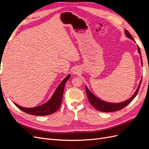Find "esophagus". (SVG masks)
<instances>
[{"label": "esophagus", "instance_id": "1", "mask_svg": "<svg viewBox=\"0 0 149 149\" xmlns=\"http://www.w3.org/2000/svg\"><path fill=\"white\" fill-rule=\"evenodd\" d=\"M79 68L77 67V66L74 67L73 70H72V73H73V75L77 74L79 73Z\"/></svg>", "mask_w": 149, "mask_h": 149}]
</instances>
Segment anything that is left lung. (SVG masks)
Instances as JSON below:
<instances>
[{
	"instance_id": "8db88e82",
	"label": "left lung",
	"mask_w": 149,
	"mask_h": 149,
	"mask_svg": "<svg viewBox=\"0 0 149 149\" xmlns=\"http://www.w3.org/2000/svg\"><path fill=\"white\" fill-rule=\"evenodd\" d=\"M124 33L126 37L132 40L133 42H135V40H134L133 37H132V35L130 34V33L127 30H124ZM137 46L138 53L141 58V64L142 65V60L141 50H140V48L139 47V46L138 45ZM141 81H142V79H141V81L139 83L138 88H137L136 91H135L133 95L130 98H129L128 100L120 102H107L104 100H102L101 99L99 98L94 95V94L88 88L87 86H86V94H87L89 102L91 104V105L95 108V109H96L97 110L100 111L104 112H114V111H118L122 109H123L124 107H125L126 106H127L129 104L134 100L135 97L137 96V94L139 92L140 86H141Z\"/></svg>"
}]
</instances>
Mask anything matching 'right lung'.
<instances>
[{
    "label": "right lung",
    "mask_w": 149,
    "mask_h": 149,
    "mask_svg": "<svg viewBox=\"0 0 149 149\" xmlns=\"http://www.w3.org/2000/svg\"><path fill=\"white\" fill-rule=\"evenodd\" d=\"M70 77L71 75L69 74L66 78H65L60 84L58 85L50 99L43 104L33 107H24L19 106L14 102L15 105L25 113L31 115L47 116L54 113L58 110L61 106L65 83L70 78Z\"/></svg>",
    "instance_id": "obj_1"
}]
</instances>
